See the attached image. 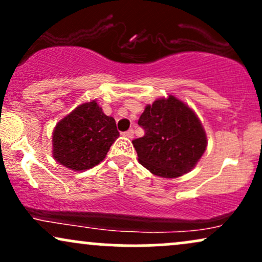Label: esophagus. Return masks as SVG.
<instances>
[{"label": "esophagus", "instance_id": "esophagus-1", "mask_svg": "<svg viewBox=\"0 0 262 262\" xmlns=\"http://www.w3.org/2000/svg\"><path fill=\"white\" fill-rule=\"evenodd\" d=\"M123 135H124V137L129 138V139H132V138H133V135H134V132H133V129H129V130L124 132V133H123Z\"/></svg>", "mask_w": 262, "mask_h": 262}]
</instances>
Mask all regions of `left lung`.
Wrapping results in <instances>:
<instances>
[{
	"label": "left lung",
	"instance_id": "8db88e82",
	"mask_svg": "<svg viewBox=\"0 0 262 262\" xmlns=\"http://www.w3.org/2000/svg\"><path fill=\"white\" fill-rule=\"evenodd\" d=\"M138 124L144 137L133 140L138 160L156 176L173 179L196 166L207 137L196 113L173 96L145 107Z\"/></svg>",
	"mask_w": 262,
	"mask_h": 262
}]
</instances>
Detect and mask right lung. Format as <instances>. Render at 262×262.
<instances>
[{"label":"right lung","mask_w":262,"mask_h":262,"mask_svg":"<svg viewBox=\"0 0 262 262\" xmlns=\"http://www.w3.org/2000/svg\"><path fill=\"white\" fill-rule=\"evenodd\" d=\"M119 137L116 121L102 112L97 102H87L62 118L53 133V155L74 171L96 166Z\"/></svg>","instance_id":"right-lung-1"}]
</instances>
